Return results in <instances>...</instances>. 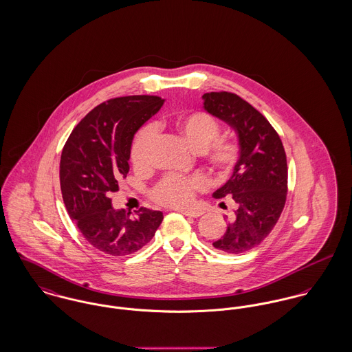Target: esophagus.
<instances>
[{"mask_svg": "<svg viewBox=\"0 0 352 352\" xmlns=\"http://www.w3.org/2000/svg\"><path fill=\"white\" fill-rule=\"evenodd\" d=\"M182 214L185 216L192 217V218H198L199 216H202V210H189V209H181L179 210Z\"/></svg>", "mask_w": 352, "mask_h": 352, "instance_id": "1", "label": "esophagus"}]
</instances>
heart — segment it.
<instances>
[{"label":"heart","mask_w":352,"mask_h":352,"mask_svg":"<svg viewBox=\"0 0 352 352\" xmlns=\"http://www.w3.org/2000/svg\"><path fill=\"white\" fill-rule=\"evenodd\" d=\"M177 130L190 147L201 150L204 158L219 173L230 171L240 158L241 147L239 142L217 138L221 131L219 123L208 112L197 111L181 115L177 120ZM155 136L157 127L154 124L146 126L135 136L131 146V161L136 167L144 168L150 166ZM205 184L206 179L199 174L189 177L167 175L155 185L151 195L162 205L181 208L189 205L195 191L202 189Z\"/></svg>","instance_id":"obj_1"}]
</instances>
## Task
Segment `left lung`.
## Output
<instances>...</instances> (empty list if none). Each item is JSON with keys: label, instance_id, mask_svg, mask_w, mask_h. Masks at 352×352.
I'll use <instances>...</instances> for the list:
<instances>
[{"label": "left lung", "instance_id": "left-lung-1", "mask_svg": "<svg viewBox=\"0 0 352 352\" xmlns=\"http://www.w3.org/2000/svg\"><path fill=\"white\" fill-rule=\"evenodd\" d=\"M204 109L234 130L241 147L229 181L213 192L232 198L234 214L213 246L225 253L248 252L271 233L287 199L288 167L284 146L271 123L236 94L209 92Z\"/></svg>", "mask_w": 352, "mask_h": 352}]
</instances>
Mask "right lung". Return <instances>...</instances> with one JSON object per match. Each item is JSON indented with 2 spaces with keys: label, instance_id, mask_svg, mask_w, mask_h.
Masks as SVG:
<instances>
[{
  "label": "right lung",
  "instance_id": "obj_1",
  "mask_svg": "<svg viewBox=\"0 0 352 352\" xmlns=\"http://www.w3.org/2000/svg\"><path fill=\"white\" fill-rule=\"evenodd\" d=\"M164 99L134 95L109 99L88 112L68 138L60 161V188L84 239L109 256H129L150 243L162 212L140 208L136 217L113 209L109 194L126 178L133 140Z\"/></svg>",
  "mask_w": 352,
  "mask_h": 352
}]
</instances>
